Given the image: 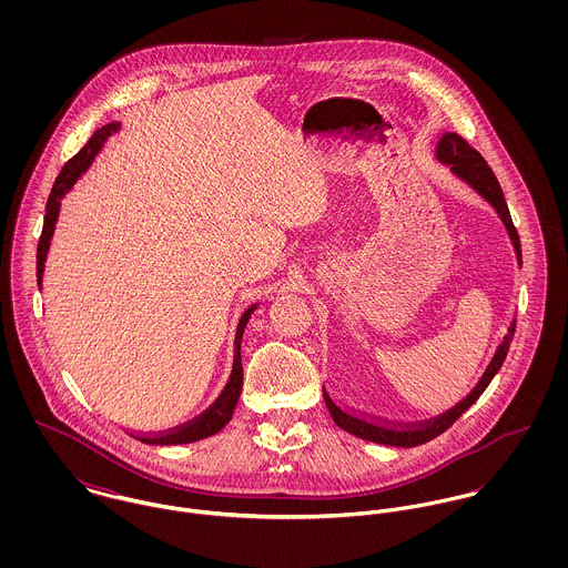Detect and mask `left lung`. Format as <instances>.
I'll return each mask as SVG.
<instances>
[{
  "instance_id": "8db88e82",
  "label": "left lung",
  "mask_w": 568,
  "mask_h": 568,
  "mask_svg": "<svg viewBox=\"0 0 568 568\" xmlns=\"http://www.w3.org/2000/svg\"><path fill=\"white\" fill-rule=\"evenodd\" d=\"M435 158L439 162L450 165V172L455 176L466 181L477 194H481L487 203L496 210V214L500 216V221H503V225H505V230H507V234L511 239L514 251H516V260H518V264H523L518 232H516V227L511 223V216H509L503 190L498 185V179L494 176V172L487 165L486 160L457 133H442V138L435 144ZM514 329H516V322H511V325L507 327V334H505L503 343L496 347V354L489 361L486 374L481 376L477 387L470 392V396H466L459 405L453 406L450 410L442 413L439 417H435L430 422H422V424H413V426H394V424L372 422L367 417L354 415L347 408H341L329 398V394L324 389V400L325 405H327V410H329L332 419L336 422V426H341L343 430H347V433H352V435H356L361 439H367V442H374V444H385V446H398V448H413V446L426 444V442L435 439L437 435H442L444 430H448L462 417L464 410H468L470 406L479 400V396L486 392L487 385L491 383V378L496 376V372L500 369V365H503V361H505V356L509 352V343H511Z\"/></svg>"
}]
</instances>
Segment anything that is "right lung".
Here are the masks:
<instances>
[{"mask_svg": "<svg viewBox=\"0 0 568 568\" xmlns=\"http://www.w3.org/2000/svg\"><path fill=\"white\" fill-rule=\"evenodd\" d=\"M120 129V122H111L102 129H98L91 140L87 142V146L81 149V153L77 158H72L70 162L63 165L61 174L54 181V187L48 196V205H45V221H43V232L39 239L37 246V282L41 288V280H43V268H45V257H48V248L50 241L54 236V227H57V219H59V210H61V199L74 187V183L81 179L82 172L91 165L93 158L100 153V149L104 146V142L109 140L111 133H115ZM255 311V306H251L241 320L239 329H236V341H234V369L232 376L223 389V394L216 398V403L210 406L203 415H199L196 419L179 426V428H170L165 433L158 435H135V439L144 442V444H153V446H176V444H190V442H199L205 439L214 433H219L234 415L236 403L241 398V389H243V361H241V341H243L244 327L251 317V313Z\"/></svg>", "mask_w": 568, "mask_h": 568, "instance_id": "obj_1", "label": "right lung"}]
</instances>
